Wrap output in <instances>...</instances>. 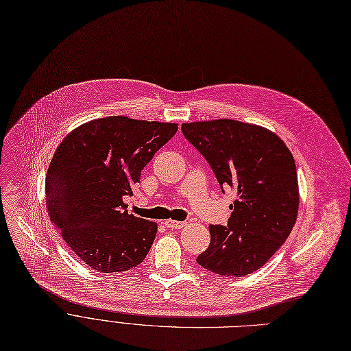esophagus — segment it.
<instances>
[{"instance_id":"esophagus-1","label":"esophagus","mask_w":351,"mask_h":351,"mask_svg":"<svg viewBox=\"0 0 351 351\" xmlns=\"http://www.w3.org/2000/svg\"><path fill=\"white\" fill-rule=\"evenodd\" d=\"M165 226L169 228V229H183L186 226L185 222H178V220H173V219H168L165 222Z\"/></svg>"}]
</instances>
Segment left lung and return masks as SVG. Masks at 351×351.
<instances>
[{"label":"left lung","instance_id":"obj_1","mask_svg":"<svg viewBox=\"0 0 351 351\" xmlns=\"http://www.w3.org/2000/svg\"><path fill=\"white\" fill-rule=\"evenodd\" d=\"M182 132L209 162L219 185L236 192L228 226H209L210 245L196 262L226 278L256 271L296 223L300 195L291 152L269 129L233 119L182 123Z\"/></svg>","mask_w":351,"mask_h":351}]
</instances>
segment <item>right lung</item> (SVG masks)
I'll list each match as a JSON object with an SVG mask.
<instances>
[{
  "mask_svg": "<svg viewBox=\"0 0 351 351\" xmlns=\"http://www.w3.org/2000/svg\"><path fill=\"white\" fill-rule=\"evenodd\" d=\"M178 131V123L105 117L71 131L45 178L51 222L81 262L101 273L142 263L158 225L128 213L141 171Z\"/></svg>",
  "mask_w": 351,
  "mask_h": 351,
  "instance_id": "right-lung-1",
  "label": "right lung"
}]
</instances>
